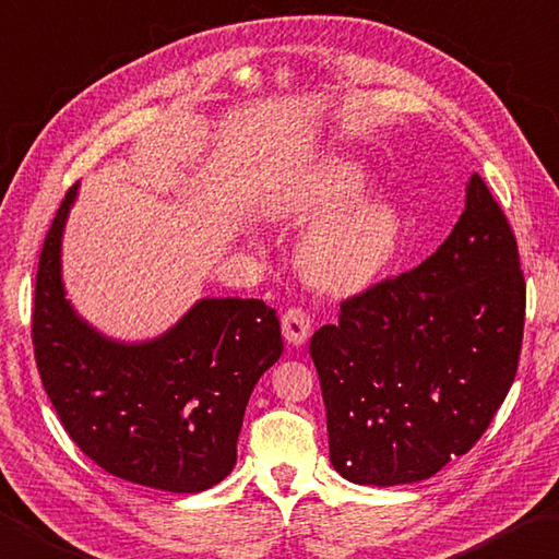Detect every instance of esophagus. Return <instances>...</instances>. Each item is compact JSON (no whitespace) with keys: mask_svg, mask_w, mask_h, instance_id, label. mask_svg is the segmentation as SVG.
Here are the masks:
<instances>
[{"mask_svg":"<svg viewBox=\"0 0 559 559\" xmlns=\"http://www.w3.org/2000/svg\"><path fill=\"white\" fill-rule=\"evenodd\" d=\"M281 330H283V336H286L288 344H293V346L305 344L310 336V330H312L310 314L302 308L286 310V314L281 317Z\"/></svg>","mask_w":559,"mask_h":559,"instance_id":"esophagus-1","label":"esophagus"}]
</instances>
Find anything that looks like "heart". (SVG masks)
<instances>
[{
	"instance_id": "heart-1",
	"label": "heart",
	"mask_w": 559,
	"mask_h": 559,
	"mask_svg": "<svg viewBox=\"0 0 559 559\" xmlns=\"http://www.w3.org/2000/svg\"><path fill=\"white\" fill-rule=\"evenodd\" d=\"M368 171L348 157H324L281 181L264 199L271 221L305 223L320 217L298 247V264L312 286L334 295L370 286L395 261L404 217L382 195H360Z\"/></svg>"
}]
</instances>
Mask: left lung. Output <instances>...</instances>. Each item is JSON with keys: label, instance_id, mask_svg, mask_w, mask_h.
Instances as JSON below:
<instances>
[{"label": "left lung", "instance_id": "obj_1", "mask_svg": "<svg viewBox=\"0 0 559 559\" xmlns=\"http://www.w3.org/2000/svg\"><path fill=\"white\" fill-rule=\"evenodd\" d=\"M526 283L516 237L473 174L433 254L342 302L312 334L330 461L348 483L409 485L465 455L516 376Z\"/></svg>", "mask_w": 559, "mask_h": 559}]
</instances>
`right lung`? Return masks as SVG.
I'll use <instances>...</instances> for the list:
<instances>
[{"instance_id":"1","label":"right lung","mask_w":559,"mask_h":559,"mask_svg":"<svg viewBox=\"0 0 559 559\" xmlns=\"http://www.w3.org/2000/svg\"><path fill=\"white\" fill-rule=\"evenodd\" d=\"M64 195L40 251L33 354L55 412L86 457L128 483L195 495L233 473L259 378L283 354L264 300L203 298L157 338H108L64 298Z\"/></svg>"}]
</instances>
